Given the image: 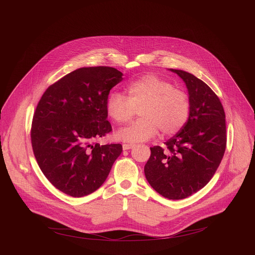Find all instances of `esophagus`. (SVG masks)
Returning a JSON list of instances; mask_svg holds the SVG:
<instances>
[{
    "mask_svg": "<svg viewBox=\"0 0 255 255\" xmlns=\"http://www.w3.org/2000/svg\"><path fill=\"white\" fill-rule=\"evenodd\" d=\"M134 146H135V144H133V143H124L123 144V149L124 150H128V149L133 148Z\"/></svg>",
    "mask_w": 255,
    "mask_h": 255,
    "instance_id": "1",
    "label": "esophagus"
}]
</instances>
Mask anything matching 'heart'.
I'll return each instance as SVG.
<instances>
[{
    "label": "heart",
    "mask_w": 255,
    "mask_h": 255,
    "mask_svg": "<svg viewBox=\"0 0 255 255\" xmlns=\"http://www.w3.org/2000/svg\"><path fill=\"white\" fill-rule=\"evenodd\" d=\"M138 110L139 119L118 130V139L143 142L158 130L171 135L185 125L190 112L188 96L155 75H145L127 87V97L113 92L107 98L108 116L118 124L129 121Z\"/></svg>",
    "instance_id": "heart-1"
}]
</instances>
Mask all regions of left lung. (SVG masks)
<instances>
[{
	"label": "left lung",
	"instance_id": "8db88e82",
	"mask_svg": "<svg viewBox=\"0 0 255 255\" xmlns=\"http://www.w3.org/2000/svg\"><path fill=\"white\" fill-rule=\"evenodd\" d=\"M169 70L186 84L189 118L180 131L165 142L166 150L150 147L144 173L159 195L181 200L203 189L219 166L226 148V122L219 98L207 84L190 72Z\"/></svg>",
	"mask_w": 255,
	"mask_h": 255
}]
</instances>
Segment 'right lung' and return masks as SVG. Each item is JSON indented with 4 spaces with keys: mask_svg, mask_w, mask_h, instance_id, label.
<instances>
[{
    "mask_svg": "<svg viewBox=\"0 0 255 255\" xmlns=\"http://www.w3.org/2000/svg\"><path fill=\"white\" fill-rule=\"evenodd\" d=\"M123 74L110 66L81 67L51 85L33 116L32 148L50 183L81 198L97 191L122 152L121 144L95 140L112 131L106 102Z\"/></svg>",
    "mask_w": 255,
    "mask_h": 255,
    "instance_id": "right-lung-1",
    "label": "right lung"
}]
</instances>
